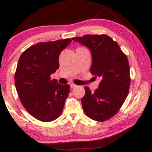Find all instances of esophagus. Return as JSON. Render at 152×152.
Here are the masks:
<instances>
[{
  "label": "esophagus",
  "mask_w": 152,
  "mask_h": 152,
  "mask_svg": "<svg viewBox=\"0 0 152 152\" xmlns=\"http://www.w3.org/2000/svg\"><path fill=\"white\" fill-rule=\"evenodd\" d=\"M70 86H71L72 88H74L76 87L77 85H75V84H74V83H71L70 84Z\"/></svg>",
  "instance_id": "esophagus-1"
}]
</instances>
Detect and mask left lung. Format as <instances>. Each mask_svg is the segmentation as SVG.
<instances>
[{
	"label": "left lung",
	"mask_w": 152,
	"mask_h": 152,
	"mask_svg": "<svg viewBox=\"0 0 152 152\" xmlns=\"http://www.w3.org/2000/svg\"><path fill=\"white\" fill-rule=\"evenodd\" d=\"M72 39L90 49L91 73L101 80L95 93L85 86V95L81 99L84 112L94 120L105 121L118 112L129 93L128 59L118 43L107 35L87 34Z\"/></svg>",
	"instance_id": "left-lung-1"
}]
</instances>
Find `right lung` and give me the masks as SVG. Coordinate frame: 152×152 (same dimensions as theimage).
Wrapping results in <instances>:
<instances>
[{"label":"right lung","instance_id":"add662e5","mask_svg":"<svg viewBox=\"0 0 152 152\" xmlns=\"http://www.w3.org/2000/svg\"><path fill=\"white\" fill-rule=\"evenodd\" d=\"M71 39L39 42L22 53L15 74V84L21 103L42 122H50L63 111L69 93V85H59L50 76L59 68V57Z\"/></svg>","mask_w":152,"mask_h":152}]
</instances>
